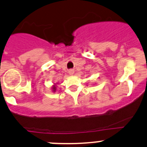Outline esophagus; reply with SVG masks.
Masks as SVG:
<instances>
[{"label": "esophagus", "instance_id": "1", "mask_svg": "<svg viewBox=\"0 0 147 147\" xmlns=\"http://www.w3.org/2000/svg\"><path fill=\"white\" fill-rule=\"evenodd\" d=\"M74 70H70L68 71V73H69V75H72L74 74Z\"/></svg>", "mask_w": 147, "mask_h": 147}]
</instances>
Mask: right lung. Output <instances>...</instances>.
<instances>
[{"mask_svg": "<svg viewBox=\"0 0 147 147\" xmlns=\"http://www.w3.org/2000/svg\"><path fill=\"white\" fill-rule=\"evenodd\" d=\"M56 90V84H54V86H52V91H53V92H55Z\"/></svg>", "mask_w": 147, "mask_h": 147, "instance_id": "obj_1", "label": "right lung"}]
</instances>
